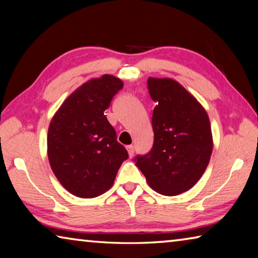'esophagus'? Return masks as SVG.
I'll use <instances>...</instances> for the list:
<instances>
[{
  "instance_id": "esophagus-1",
  "label": "esophagus",
  "mask_w": 258,
  "mask_h": 258,
  "mask_svg": "<svg viewBox=\"0 0 258 258\" xmlns=\"http://www.w3.org/2000/svg\"><path fill=\"white\" fill-rule=\"evenodd\" d=\"M126 149H127L130 158H132V157L134 156V147L133 146H127V147H126Z\"/></svg>"
}]
</instances>
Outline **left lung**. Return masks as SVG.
Segmentation results:
<instances>
[{
	"label": "left lung",
	"mask_w": 258,
	"mask_h": 258,
	"mask_svg": "<svg viewBox=\"0 0 258 258\" xmlns=\"http://www.w3.org/2000/svg\"><path fill=\"white\" fill-rule=\"evenodd\" d=\"M152 112L154 147L137 156L135 165L152 190L177 196L190 190L206 171L213 151L207 111L194 95L172 78H148Z\"/></svg>",
	"instance_id": "left-lung-1"
}]
</instances>
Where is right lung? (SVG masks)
<instances>
[{"label": "right lung", "instance_id": "add662e5", "mask_svg": "<svg viewBox=\"0 0 258 258\" xmlns=\"http://www.w3.org/2000/svg\"><path fill=\"white\" fill-rule=\"evenodd\" d=\"M120 78L104 74L74 91L52 117L47 157L60 184L80 198H94L113 184L127 159L104 110L123 87Z\"/></svg>", "mask_w": 258, "mask_h": 258}]
</instances>
